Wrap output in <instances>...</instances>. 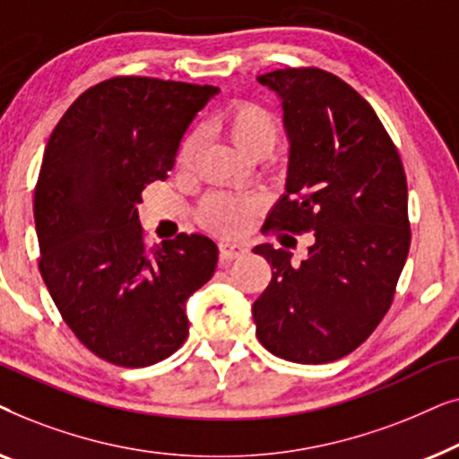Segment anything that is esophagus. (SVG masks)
Here are the masks:
<instances>
[{
	"label": "esophagus",
	"instance_id": "34e87169",
	"mask_svg": "<svg viewBox=\"0 0 459 459\" xmlns=\"http://www.w3.org/2000/svg\"><path fill=\"white\" fill-rule=\"evenodd\" d=\"M248 253V247L242 242H231V240H221L219 242V256H221L223 263L240 259Z\"/></svg>",
	"mask_w": 459,
	"mask_h": 459
}]
</instances>
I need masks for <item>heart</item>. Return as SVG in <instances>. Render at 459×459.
Instances as JSON below:
<instances>
[{
  "mask_svg": "<svg viewBox=\"0 0 459 459\" xmlns=\"http://www.w3.org/2000/svg\"><path fill=\"white\" fill-rule=\"evenodd\" d=\"M221 127L230 140L242 150L244 154L253 156L255 152H269L275 146L280 135L278 118L265 106L255 102L231 104L221 117ZM200 148L198 134H190L181 142L178 160L181 167H190L194 156ZM253 211V200L240 194H212L203 203L200 215L209 228L234 234L244 225L248 212Z\"/></svg>",
  "mask_w": 459,
  "mask_h": 459,
  "instance_id": "obj_1",
  "label": "heart"
}]
</instances>
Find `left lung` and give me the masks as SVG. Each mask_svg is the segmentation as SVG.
Segmentation results:
<instances>
[{
	"mask_svg": "<svg viewBox=\"0 0 459 459\" xmlns=\"http://www.w3.org/2000/svg\"><path fill=\"white\" fill-rule=\"evenodd\" d=\"M278 93L290 142L286 194L263 231H313L299 265L272 244V281L255 300L256 338L294 363H328L355 351L393 303L410 253L407 179L372 106L322 68L259 74Z\"/></svg>",
	"mask_w": 459,
	"mask_h": 459,
	"instance_id": "left-lung-1",
	"label": "left lung"
}]
</instances>
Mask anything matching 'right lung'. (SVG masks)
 <instances>
[{
	"mask_svg": "<svg viewBox=\"0 0 459 459\" xmlns=\"http://www.w3.org/2000/svg\"><path fill=\"white\" fill-rule=\"evenodd\" d=\"M217 91L115 77L81 93L48 140L33 203L41 278L74 336L115 366L173 355L190 330L186 300L215 273L203 234L146 248L137 204Z\"/></svg>",
	"mask_w": 459,
	"mask_h": 459,
	"instance_id": "obj_1",
	"label": "right lung"
}]
</instances>
